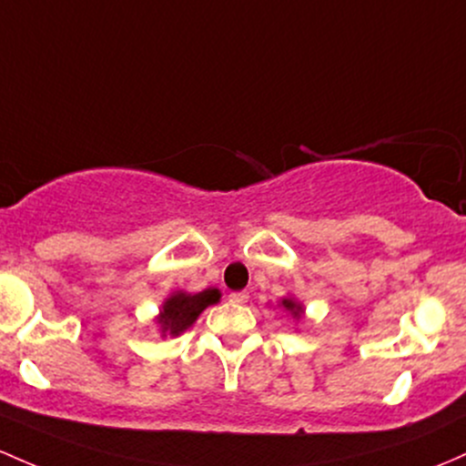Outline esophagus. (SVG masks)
<instances>
[{
  "instance_id": "obj_1",
  "label": "esophagus",
  "mask_w": 466,
  "mask_h": 466,
  "mask_svg": "<svg viewBox=\"0 0 466 466\" xmlns=\"http://www.w3.org/2000/svg\"><path fill=\"white\" fill-rule=\"evenodd\" d=\"M248 299H249L248 291H232V294H229V303H237V305L248 303Z\"/></svg>"
}]
</instances>
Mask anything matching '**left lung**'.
Segmentation results:
<instances>
[{"label":"left lung","instance_id":"8db88e82","mask_svg":"<svg viewBox=\"0 0 466 466\" xmlns=\"http://www.w3.org/2000/svg\"><path fill=\"white\" fill-rule=\"evenodd\" d=\"M280 305H283V309H288L296 320L303 316V305H300L296 299H283V300H280Z\"/></svg>","mask_w":466,"mask_h":466}]
</instances>
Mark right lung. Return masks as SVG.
<instances>
[{
	"label": "right lung",
	"mask_w": 466,
	"mask_h": 466,
	"mask_svg": "<svg viewBox=\"0 0 466 466\" xmlns=\"http://www.w3.org/2000/svg\"><path fill=\"white\" fill-rule=\"evenodd\" d=\"M221 300V291L209 288L198 291V294H187V291H175L166 299L161 311L157 316V323L161 327V336H178L197 323L201 311L209 305Z\"/></svg>",
	"instance_id": "obj_1"
}]
</instances>
